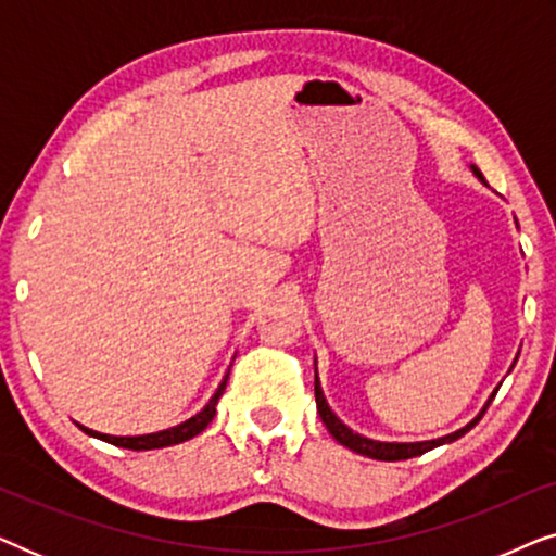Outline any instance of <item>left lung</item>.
I'll use <instances>...</instances> for the list:
<instances>
[{"label": "left lung", "mask_w": 556, "mask_h": 556, "mask_svg": "<svg viewBox=\"0 0 556 556\" xmlns=\"http://www.w3.org/2000/svg\"><path fill=\"white\" fill-rule=\"evenodd\" d=\"M470 172H473V177L481 181V185H485L483 174L476 169V166H470ZM314 390H316V407H318V417H321L326 430L331 432V438L337 440V443H341L344 447H349V451L359 453V455H367V458H375V460H407V458H415V455H422L432 451V447H440V445H447L453 443V440H458L466 435V432L473 428V425L481 420L485 409H489L491 400L496 397V392L491 394L489 400H485V405L481 413H478L473 420H470L466 428L455 430L451 432V435H443V438H435V440H420V443H394V440H375V438H367L362 435V432H354L349 425H344V420H339V415L333 413V409L329 407V402H326V394L321 390V379H314Z\"/></svg>", "instance_id": "1"}]
</instances>
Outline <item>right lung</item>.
I'll return each instance as SVG.
<instances>
[{"mask_svg":"<svg viewBox=\"0 0 556 556\" xmlns=\"http://www.w3.org/2000/svg\"><path fill=\"white\" fill-rule=\"evenodd\" d=\"M227 377H230V371H227V375L223 377V382L217 384L215 394H212L210 402L200 409V413L192 415L185 422L174 425V428H166V430H159V432H147V435H105V432L90 430L80 422H78V428L90 438H98V440H103V443H111V445H118V447H128V451H154V447L179 445V443H185V440H192L194 435H200V432L212 422V417H215V413H217V402H219V397H223V392L227 387Z\"/></svg>","mask_w":556,"mask_h":556,"instance_id":"1","label":"right lung"}]
</instances>
